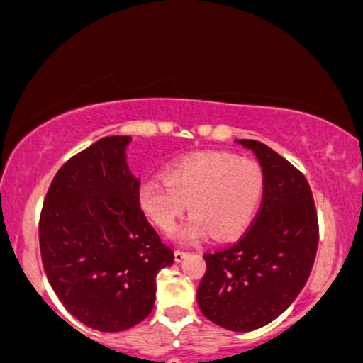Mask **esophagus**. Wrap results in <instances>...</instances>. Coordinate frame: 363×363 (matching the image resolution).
Here are the masks:
<instances>
[{
    "instance_id": "34e87169",
    "label": "esophagus",
    "mask_w": 363,
    "mask_h": 363,
    "mask_svg": "<svg viewBox=\"0 0 363 363\" xmlns=\"http://www.w3.org/2000/svg\"><path fill=\"white\" fill-rule=\"evenodd\" d=\"M185 256H186L185 251H180V249H178V251H174V261H177V263H180V261L185 259Z\"/></svg>"
}]
</instances>
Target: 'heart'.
<instances>
[{"label": "heart", "instance_id": "heart-1", "mask_svg": "<svg viewBox=\"0 0 363 363\" xmlns=\"http://www.w3.org/2000/svg\"><path fill=\"white\" fill-rule=\"evenodd\" d=\"M263 196V171L249 157L228 152H199L164 169V182H143L138 204L157 228L171 230L189 206V220L173 232L182 244H196L213 233L227 240L255 218Z\"/></svg>", "mask_w": 363, "mask_h": 363}]
</instances>
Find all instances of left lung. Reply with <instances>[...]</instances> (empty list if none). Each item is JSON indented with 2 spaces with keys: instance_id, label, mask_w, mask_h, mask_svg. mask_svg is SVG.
<instances>
[{
  "instance_id": "8db88e82",
  "label": "left lung",
  "mask_w": 363,
  "mask_h": 363,
  "mask_svg": "<svg viewBox=\"0 0 363 363\" xmlns=\"http://www.w3.org/2000/svg\"><path fill=\"white\" fill-rule=\"evenodd\" d=\"M263 171V201L237 244L204 255L197 303L208 320L233 333L267 325L305 287L318 245L313 196L303 173L256 140H237Z\"/></svg>"
}]
</instances>
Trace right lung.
I'll list each match as a JSON object with an SVG mask.
<instances>
[{
	"mask_svg": "<svg viewBox=\"0 0 363 363\" xmlns=\"http://www.w3.org/2000/svg\"><path fill=\"white\" fill-rule=\"evenodd\" d=\"M131 136H105L58 169L40 218L48 282L69 313L100 333L149 317L155 277L174 255L138 204L126 162Z\"/></svg>",
	"mask_w": 363,
	"mask_h": 363,
	"instance_id": "right-lung-1",
	"label": "right lung"
}]
</instances>
